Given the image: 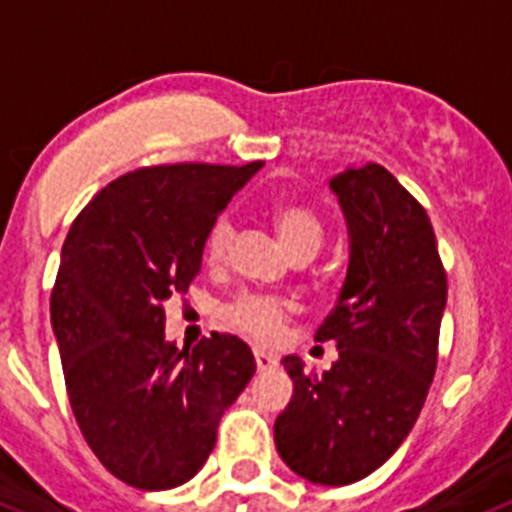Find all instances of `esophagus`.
<instances>
[{
  "label": "esophagus",
  "instance_id": "esophagus-1",
  "mask_svg": "<svg viewBox=\"0 0 512 512\" xmlns=\"http://www.w3.org/2000/svg\"><path fill=\"white\" fill-rule=\"evenodd\" d=\"M253 361H256V369L259 371H272L277 366V358L264 353V350H253Z\"/></svg>",
  "mask_w": 512,
  "mask_h": 512
}]
</instances>
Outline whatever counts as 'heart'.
<instances>
[{"mask_svg": "<svg viewBox=\"0 0 512 512\" xmlns=\"http://www.w3.org/2000/svg\"><path fill=\"white\" fill-rule=\"evenodd\" d=\"M272 225L277 230V238L282 240V246L293 256H314L319 251L324 240V225L322 219L316 217V211L311 206L301 204V201H280L272 206ZM232 225L227 219H217L209 227L204 240V259L209 266H222L227 261V253L232 246ZM287 303L277 301V298H264V295H243L232 303L227 316L230 322L246 332V335L256 337L261 342H274L280 337L282 324L287 316Z\"/></svg>", "mask_w": 512, "mask_h": 512, "instance_id": "b5f03b06", "label": "heart"}]
</instances>
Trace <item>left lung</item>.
<instances>
[{
    "label": "left lung",
    "instance_id": "left-lung-1",
    "mask_svg": "<svg viewBox=\"0 0 512 512\" xmlns=\"http://www.w3.org/2000/svg\"><path fill=\"white\" fill-rule=\"evenodd\" d=\"M329 188L348 225V272L316 340L335 342L337 361L319 377L282 358L293 398L274 445L311 484L345 487L387 463L424 408L447 277L424 206L382 164L348 167Z\"/></svg>",
    "mask_w": 512,
    "mask_h": 512
}]
</instances>
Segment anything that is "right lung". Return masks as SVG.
I'll return each instance as SVG.
<instances>
[{
    "mask_svg": "<svg viewBox=\"0 0 512 512\" xmlns=\"http://www.w3.org/2000/svg\"><path fill=\"white\" fill-rule=\"evenodd\" d=\"M264 167L162 164L117 177L67 232L52 290L67 395L101 466L146 492L185 484L217 442L222 413L256 361L235 335L177 350L164 301L188 293L204 240Z\"/></svg>",
    "mask_w": 512,
    "mask_h": 512,
    "instance_id": "obj_1",
    "label": "right lung"
}]
</instances>
